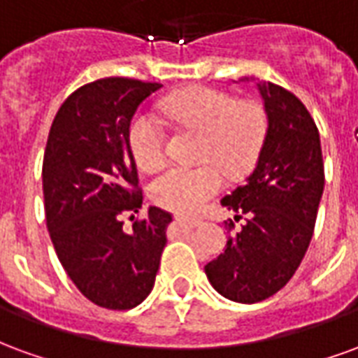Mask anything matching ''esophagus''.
Returning <instances> with one entry per match:
<instances>
[{"label":"esophagus","instance_id":"34e87169","mask_svg":"<svg viewBox=\"0 0 358 358\" xmlns=\"http://www.w3.org/2000/svg\"><path fill=\"white\" fill-rule=\"evenodd\" d=\"M176 222L182 226H189V228H197L201 226V220L199 218H186V217H176Z\"/></svg>","mask_w":358,"mask_h":358}]
</instances>
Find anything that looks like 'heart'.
<instances>
[{
    "label": "heart",
    "mask_w": 358,
    "mask_h": 358,
    "mask_svg": "<svg viewBox=\"0 0 358 358\" xmlns=\"http://www.w3.org/2000/svg\"><path fill=\"white\" fill-rule=\"evenodd\" d=\"M159 110L172 122L201 132L194 166H172L149 184L151 201L172 213L192 215L224 186L228 178L245 176L263 151L268 115L259 101H238L234 95L207 86H194L159 101ZM128 148L136 164L153 172L166 161L163 122L149 113L132 118Z\"/></svg>",
    "instance_id": "1"
}]
</instances>
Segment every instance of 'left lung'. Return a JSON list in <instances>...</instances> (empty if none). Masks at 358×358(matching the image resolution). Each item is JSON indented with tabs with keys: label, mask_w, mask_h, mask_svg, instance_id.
Instances as JSON below:
<instances>
[{
	"label": "left lung",
	"mask_w": 358,
	"mask_h": 358,
	"mask_svg": "<svg viewBox=\"0 0 358 358\" xmlns=\"http://www.w3.org/2000/svg\"><path fill=\"white\" fill-rule=\"evenodd\" d=\"M268 134L251 176L222 199L241 230L224 253L205 266L210 285L226 299L259 303L284 287L299 268L315 232L324 192L320 134L307 107L282 86L259 82ZM234 220L226 226L232 232Z\"/></svg>",
	"instance_id": "obj_1"
}]
</instances>
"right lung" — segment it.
Returning a JSON list of instances; mask_svg holds the SVG:
<instances>
[{
  "label": "right lung",
  "mask_w": 358,
  "mask_h": 358,
  "mask_svg": "<svg viewBox=\"0 0 358 358\" xmlns=\"http://www.w3.org/2000/svg\"><path fill=\"white\" fill-rule=\"evenodd\" d=\"M157 82L101 78L78 88L53 118L43 153L45 222L63 268L84 297L103 308L128 310L155 284L172 215L141 209L128 128Z\"/></svg>",
  "instance_id": "obj_1"
}]
</instances>
